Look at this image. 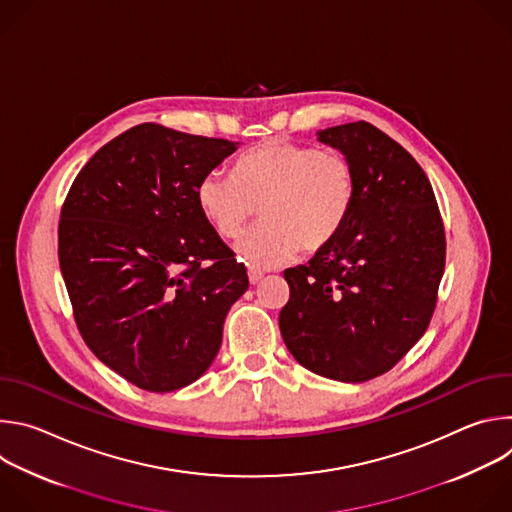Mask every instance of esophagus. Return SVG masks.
Here are the masks:
<instances>
[{
  "instance_id": "obj_1",
  "label": "esophagus",
  "mask_w": 512,
  "mask_h": 512,
  "mask_svg": "<svg viewBox=\"0 0 512 512\" xmlns=\"http://www.w3.org/2000/svg\"><path fill=\"white\" fill-rule=\"evenodd\" d=\"M263 277V271H259V269H249V281L255 285V283H259V279Z\"/></svg>"
}]
</instances>
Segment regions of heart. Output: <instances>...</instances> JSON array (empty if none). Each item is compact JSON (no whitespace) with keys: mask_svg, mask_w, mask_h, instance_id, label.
<instances>
[{"mask_svg":"<svg viewBox=\"0 0 512 512\" xmlns=\"http://www.w3.org/2000/svg\"><path fill=\"white\" fill-rule=\"evenodd\" d=\"M356 198L350 160L334 150L271 139L233 164V178L210 172L196 186V204L212 229L239 239L261 208L263 225L239 245L253 269H271L300 249L314 255L344 229Z\"/></svg>","mask_w":512,"mask_h":512,"instance_id":"1","label":"heart"}]
</instances>
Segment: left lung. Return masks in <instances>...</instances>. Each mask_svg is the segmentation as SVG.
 Segmentation results:
<instances>
[{
	"label": "left lung",
	"instance_id": "1",
	"mask_svg": "<svg viewBox=\"0 0 512 512\" xmlns=\"http://www.w3.org/2000/svg\"><path fill=\"white\" fill-rule=\"evenodd\" d=\"M354 168L356 198L338 237L283 277L287 350L308 371L364 383L425 334L446 267V233L433 188L387 133L367 121L318 131Z\"/></svg>",
	"mask_w": 512,
	"mask_h": 512
}]
</instances>
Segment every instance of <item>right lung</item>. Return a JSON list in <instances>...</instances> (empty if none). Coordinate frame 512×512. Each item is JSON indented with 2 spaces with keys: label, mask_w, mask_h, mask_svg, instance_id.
Masks as SVG:
<instances>
[{
  "label": "right lung",
  "mask_w": 512,
  "mask_h": 512,
  "mask_svg": "<svg viewBox=\"0 0 512 512\" xmlns=\"http://www.w3.org/2000/svg\"><path fill=\"white\" fill-rule=\"evenodd\" d=\"M235 150L229 139L141 123L103 145L62 204L58 261L79 332L143 391L202 377L249 287L196 204L200 178Z\"/></svg>",
  "instance_id": "1"
}]
</instances>
